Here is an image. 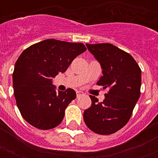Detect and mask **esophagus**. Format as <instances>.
Masks as SVG:
<instances>
[{"mask_svg": "<svg viewBox=\"0 0 158 158\" xmlns=\"http://www.w3.org/2000/svg\"><path fill=\"white\" fill-rule=\"evenodd\" d=\"M76 94H77V98H80V97L84 96V94L82 91H77Z\"/></svg>", "mask_w": 158, "mask_h": 158, "instance_id": "esophagus-1", "label": "esophagus"}]
</instances>
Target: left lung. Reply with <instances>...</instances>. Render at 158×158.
<instances>
[{
    "label": "left lung",
    "mask_w": 158,
    "mask_h": 158,
    "mask_svg": "<svg viewBox=\"0 0 158 158\" xmlns=\"http://www.w3.org/2000/svg\"><path fill=\"white\" fill-rule=\"evenodd\" d=\"M86 46L102 69L97 84L108 92L102 102L90 95L92 105L84 110V122L98 135H111L124 127L132 115L140 96L141 69L129 53L112 44Z\"/></svg>",
    "instance_id": "obj_1"
}]
</instances>
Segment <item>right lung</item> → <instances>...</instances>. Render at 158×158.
<instances>
[{
  "label": "right lung",
  "mask_w": 158,
  "mask_h": 158,
  "mask_svg": "<svg viewBox=\"0 0 158 158\" xmlns=\"http://www.w3.org/2000/svg\"><path fill=\"white\" fill-rule=\"evenodd\" d=\"M86 51L81 43L47 39L30 46L17 60L13 72L14 94L24 120L40 130L61 123L64 110L76 98L74 89L56 91L52 79L64 73L73 60Z\"/></svg>",
  "instance_id": "right-lung-1"
}]
</instances>
